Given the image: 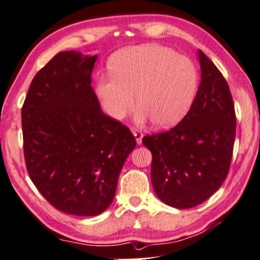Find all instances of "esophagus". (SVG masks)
Wrapping results in <instances>:
<instances>
[{"label":"esophagus","mask_w":260,"mask_h":260,"mask_svg":"<svg viewBox=\"0 0 260 260\" xmlns=\"http://www.w3.org/2000/svg\"><path fill=\"white\" fill-rule=\"evenodd\" d=\"M132 132H133V134H134V137H135V140H137L138 145H141L142 137H143L142 132L140 131V129H138V128H132Z\"/></svg>","instance_id":"esophagus-1"}]
</instances>
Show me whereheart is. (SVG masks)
Instances as JSON below:
<instances>
[{
	"instance_id": "1",
	"label": "heart",
	"mask_w": 260,
	"mask_h": 260,
	"mask_svg": "<svg viewBox=\"0 0 260 260\" xmlns=\"http://www.w3.org/2000/svg\"><path fill=\"white\" fill-rule=\"evenodd\" d=\"M112 74L97 78V94L106 113L122 119L137 93L138 122L171 127L187 114L199 88V72L187 56L160 45L123 49L111 61Z\"/></svg>"
}]
</instances>
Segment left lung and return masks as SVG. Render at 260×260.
<instances>
[{"instance_id": "1", "label": "left lung", "mask_w": 260, "mask_h": 260, "mask_svg": "<svg viewBox=\"0 0 260 260\" xmlns=\"http://www.w3.org/2000/svg\"><path fill=\"white\" fill-rule=\"evenodd\" d=\"M201 82L187 114L174 128L143 137L151 151V183L164 204L192 208L220 188L232 163L236 114L229 85L203 51Z\"/></svg>"}]
</instances>
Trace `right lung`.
<instances>
[{"label":"right lung","mask_w":260,"mask_h":260,"mask_svg":"<svg viewBox=\"0 0 260 260\" xmlns=\"http://www.w3.org/2000/svg\"><path fill=\"white\" fill-rule=\"evenodd\" d=\"M97 55L60 52L36 74L22 108L28 176L59 211L93 216L112 203L127 156L129 128L103 113L91 86Z\"/></svg>","instance_id":"obj_1"}]
</instances>
